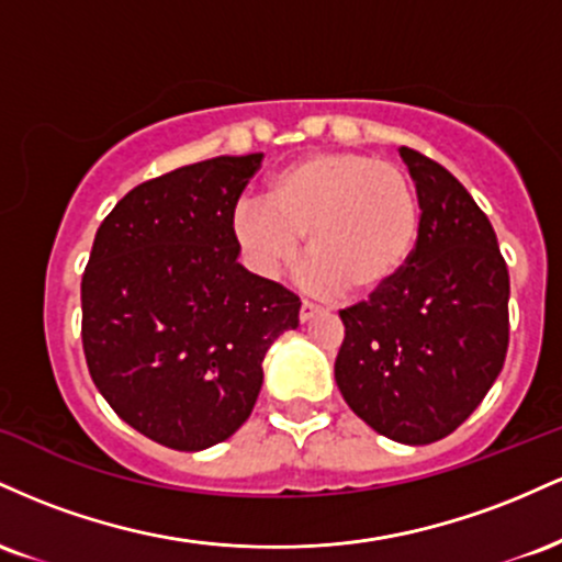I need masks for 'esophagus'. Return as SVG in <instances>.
<instances>
[{"instance_id":"1","label":"esophagus","mask_w":562,"mask_h":562,"mask_svg":"<svg viewBox=\"0 0 562 562\" xmlns=\"http://www.w3.org/2000/svg\"><path fill=\"white\" fill-rule=\"evenodd\" d=\"M322 312H325V308L317 306V303L303 301V303H301V314H299V317H301V322H308V319H314V317H317V314H322Z\"/></svg>"}]
</instances>
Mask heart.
<instances>
[{
  "label": "heart",
  "instance_id": "b5f03b06",
  "mask_svg": "<svg viewBox=\"0 0 562 562\" xmlns=\"http://www.w3.org/2000/svg\"><path fill=\"white\" fill-rule=\"evenodd\" d=\"M423 232L415 184L362 153H314L269 179L263 203L235 216V237L261 274L293 267L306 237V280L319 293L372 295L409 267Z\"/></svg>",
  "mask_w": 562,
  "mask_h": 562
}]
</instances>
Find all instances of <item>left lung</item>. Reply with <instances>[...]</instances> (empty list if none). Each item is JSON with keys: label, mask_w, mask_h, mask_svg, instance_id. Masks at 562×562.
I'll list each match as a JSON object with an SVG mask.
<instances>
[{"label": "left lung", "mask_w": 562, "mask_h": 562, "mask_svg": "<svg viewBox=\"0 0 562 562\" xmlns=\"http://www.w3.org/2000/svg\"><path fill=\"white\" fill-rule=\"evenodd\" d=\"M423 209L409 267L340 312L335 383L391 441L434 443L473 415L505 364L509 274L492 222L451 173L402 147Z\"/></svg>", "instance_id": "obj_1"}]
</instances>
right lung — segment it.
Segmentation results:
<instances>
[{
    "instance_id": "obj_1",
    "label": "right lung",
    "mask_w": 562,
    "mask_h": 562,
    "mask_svg": "<svg viewBox=\"0 0 562 562\" xmlns=\"http://www.w3.org/2000/svg\"><path fill=\"white\" fill-rule=\"evenodd\" d=\"M261 153L134 187L94 235L81 280L89 375L121 420L177 451L224 441L259 398L299 295L237 263L235 205Z\"/></svg>"
}]
</instances>
